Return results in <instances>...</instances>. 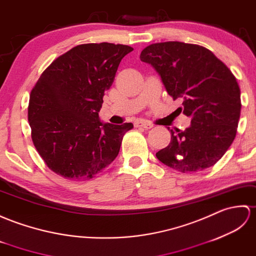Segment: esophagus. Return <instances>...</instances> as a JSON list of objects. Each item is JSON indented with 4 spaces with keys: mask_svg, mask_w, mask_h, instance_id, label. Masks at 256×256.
I'll return each instance as SVG.
<instances>
[{
    "mask_svg": "<svg viewBox=\"0 0 256 256\" xmlns=\"http://www.w3.org/2000/svg\"><path fill=\"white\" fill-rule=\"evenodd\" d=\"M134 126L136 127H142L144 129L153 128V124H150V122H134Z\"/></svg>",
    "mask_w": 256,
    "mask_h": 256,
    "instance_id": "34e87169",
    "label": "esophagus"
}]
</instances>
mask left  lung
<instances>
[{
    "label": "left lung",
    "mask_w": 256,
    "mask_h": 256,
    "mask_svg": "<svg viewBox=\"0 0 256 256\" xmlns=\"http://www.w3.org/2000/svg\"><path fill=\"white\" fill-rule=\"evenodd\" d=\"M140 60L154 68L173 100H183L178 110L192 119L183 132L168 128L171 142L156 152L158 161L182 173L212 166L234 142L239 124L241 93L234 76L212 51L192 44H152Z\"/></svg>",
    "instance_id": "left-lung-1"
}]
</instances>
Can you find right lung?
I'll list each match as a JSON object with an SVG mask.
<instances>
[{"label": "right lung", "instance_id": "add662e5", "mask_svg": "<svg viewBox=\"0 0 256 256\" xmlns=\"http://www.w3.org/2000/svg\"><path fill=\"white\" fill-rule=\"evenodd\" d=\"M134 48L84 44L56 58L34 86L28 105L32 139L47 166L69 180H90L118 156L132 122L100 120L105 90Z\"/></svg>", "mask_w": 256, "mask_h": 256}]
</instances>
